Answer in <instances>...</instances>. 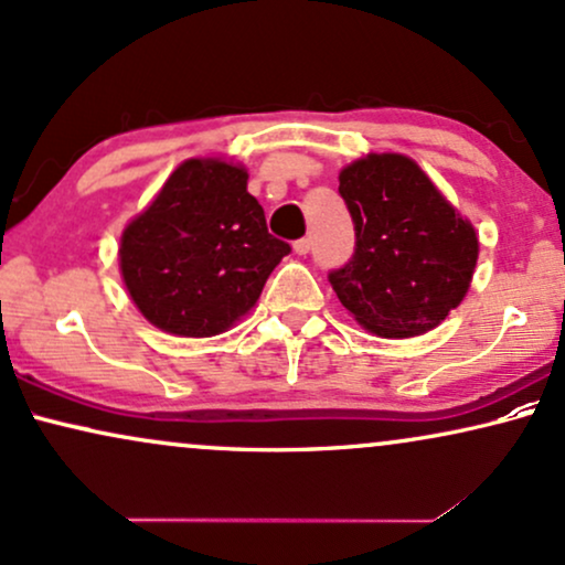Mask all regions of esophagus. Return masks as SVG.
<instances>
[{"label":"esophagus","mask_w":565,"mask_h":565,"mask_svg":"<svg viewBox=\"0 0 565 565\" xmlns=\"http://www.w3.org/2000/svg\"><path fill=\"white\" fill-rule=\"evenodd\" d=\"M295 253H297V255H307V253H310V239H307V237L297 239V242H295Z\"/></svg>","instance_id":"34e87169"}]
</instances>
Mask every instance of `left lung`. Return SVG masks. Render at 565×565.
I'll list each match as a JSON object with an SVG mask.
<instances>
[{"instance_id":"left-lung-1","label":"left lung","mask_w":565,"mask_h":565,"mask_svg":"<svg viewBox=\"0 0 565 565\" xmlns=\"http://www.w3.org/2000/svg\"><path fill=\"white\" fill-rule=\"evenodd\" d=\"M354 253L328 281L341 305L383 339L430 331L467 295L477 234L412 159L373 153L339 177Z\"/></svg>"}]
</instances>
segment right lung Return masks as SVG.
I'll return each mask as SVG.
<instances>
[{
	"label": "right lung",
	"mask_w": 565,
	"mask_h": 565,
	"mask_svg": "<svg viewBox=\"0 0 565 565\" xmlns=\"http://www.w3.org/2000/svg\"><path fill=\"white\" fill-rule=\"evenodd\" d=\"M247 192V171L216 159L184 161L127 226L119 266L140 312L161 331L216 335L258 302L289 255Z\"/></svg>",
	"instance_id": "1"
}]
</instances>
